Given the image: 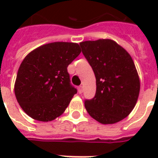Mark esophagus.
I'll return each instance as SVG.
<instances>
[{
    "instance_id": "esophagus-1",
    "label": "esophagus",
    "mask_w": 158,
    "mask_h": 158,
    "mask_svg": "<svg viewBox=\"0 0 158 158\" xmlns=\"http://www.w3.org/2000/svg\"><path fill=\"white\" fill-rule=\"evenodd\" d=\"M78 91H79V94H82V93H83V91H84V88H83V86L78 87Z\"/></svg>"
}]
</instances>
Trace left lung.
<instances>
[{"label":"left lung","mask_w":158,"mask_h":158,"mask_svg":"<svg viewBox=\"0 0 158 158\" xmlns=\"http://www.w3.org/2000/svg\"><path fill=\"white\" fill-rule=\"evenodd\" d=\"M96 77V94L84 105L92 117L102 124L123 120L135 107L140 83L130 54L110 39L79 43Z\"/></svg>","instance_id":"8db88e82"}]
</instances>
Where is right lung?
<instances>
[{
  "label": "right lung",
  "mask_w": 158,
  "mask_h": 158,
  "mask_svg": "<svg viewBox=\"0 0 158 158\" xmlns=\"http://www.w3.org/2000/svg\"><path fill=\"white\" fill-rule=\"evenodd\" d=\"M80 52L77 43L58 42L41 46L23 59L15 94L27 115L39 121H51L64 112L77 94L67 67Z\"/></svg>",
  "instance_id": "right-lung-1"
}]
</instances>
